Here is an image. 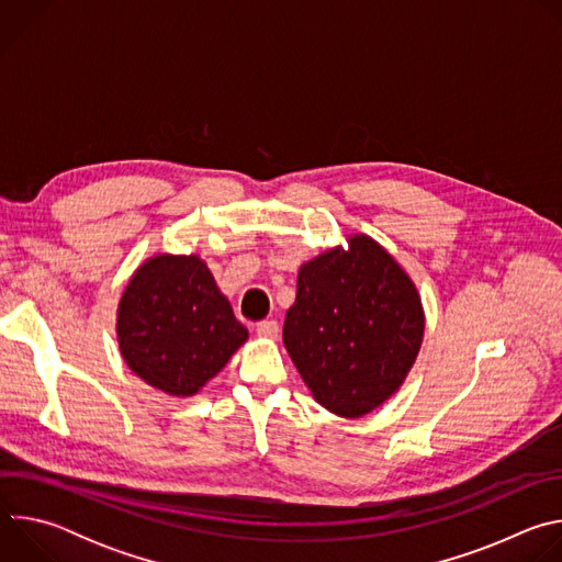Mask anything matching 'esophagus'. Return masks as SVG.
<instances>
[{
	"label": "esophagus",
	"instance_id": "esophagus-1",
	"mask_svg": "<svg viewBox=\"0 0 562 562\" xmlns=\"http://www.w3.org/2000/svg\"><path fill=\"white\" fill-rule=\"evenodd\" d=\"M256 334H258L260 338L273 340V338L280 336V325L276 323V319H265V323H260V325L256 327Z\"/></svg>",
	"mask_w": 562,
	"mask_h": 562
}]
</instances>
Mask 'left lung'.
<instances>
[{"mask_svg":"<svg viewBox=\"0 0 562 562\" xmlns=\"http://www.w3.org/2000/svg\"><path fill=\"white\" fill-rule=\"evenodd\" d=\"M304 262L282 340L304 384L325 409L360 418L400 384L423 345L416 284L369 235H351Z\"/></svg>","mask_w":562,"mask_h":562,"instance_id":"left-lung-1","label":"left lung"}]
</instances>
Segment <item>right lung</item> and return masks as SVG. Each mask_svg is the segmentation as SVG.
<instances>
[{"instance_id": "add662e5", "label": "right lung", "mask_w": 562, "mask_h": 562, "mask_svg": "<svg viewBox=\"0 0 562 562\" xmlns=\"http://www.w3.org/2000/svg\"><path fill=\"white\" fill-rule=\"evenodd\" d=\"M249 338L200 256H153L117 306L128 369L169 395L198 393Z\"/></svg>"}]
</instances>
